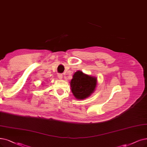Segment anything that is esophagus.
I'll use <instances>...</instances> for the list:
<instances>
[{
	"label": "esophagus",
	"instance_id": "obj_1",
	"mask_svg": "<svg viewBox=\"0 0 147 147\" xmlns=\"http://www.w3.org/2000/svg\"><path fill=\"white\" fill-rule=\"evenodd\" d=\"M57 76H58V78H59V79H62V78H63V77H62V74H58Z\"/></svg>",
	"mask_w": 147,
	"mask_h": 147
}]
</instances>
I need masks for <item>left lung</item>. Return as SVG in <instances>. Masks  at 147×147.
<instances>
[{"label":"left lung","mask_w":147,"mask_h":147,"mask_svg":"<svg viewBox=\"0 0 147 147\" xmlns=\"http://www.w3.org/2000/svg\"><path fill=\"white\" fill-rule=\"evenodd\" d=\"M69 84L75 98L83 100L90 97L95 91L97 79L84 73L82 71H78L73 74Z\"/></svg>","instance_id":"8db88e82"}]
</instances>
